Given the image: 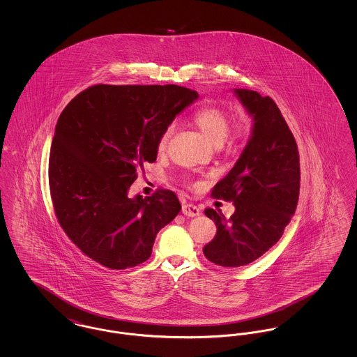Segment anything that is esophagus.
Returning <instances> with one entry per match:
<instances>
[{"instance_id":"esophagus-1","label":"esophagus","mask_w":357,"mask_h":357,"mask_svg":"<svg viewBox=\"0 0 357 357\" xmlns=\"http://www.w3.org/2000/svg\"><path fill=\"white\" fill-rule=\"evenodd\" d=\"M182 213L187 217H197L201 214V210L198 206L192 204H185L182 206Z\"/></svg>"}]
</instances>
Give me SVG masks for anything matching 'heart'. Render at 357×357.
Segmentation results:
<instances>
[{
    "label": "heart",
    "mask_w": 357,
    "mask_h": 357,
    "mask_svg": "<svg viewBox=\"0 0 357 357\" xmlns=\"http://www.w3.org/2000/svg\"><path fill=\"white\" fill-rule=\"evenodd\" d=\"M191 120L204 132V136L215 146H221L223 140L229 134L230 116H229V112L220 105L208 104V105H204V107L198 108L192 114ZM174 130H175V127H174V124H171L169 127H166L165 131L159 136V139H158V151L159 153L166 151L172 134H174ZM250 131H252L250 120H238L237 123L234 124L231 135H230L231 143L237 144V146L243 144L250 135ZM191 186H194V183H191Z\"/></svg>",
    "instance_id": "obj_1"
}]
</instances>
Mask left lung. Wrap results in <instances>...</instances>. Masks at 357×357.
Segmentation results:
<instances>
[{
    "mask_svg": "<svg viewBox=\"0 0 357 357\" xmlns=\"http://www.w3.org/2000/svg\"><path fill=\"white\" fill-rule=\"evenodd\" d=\"M234 93L253 116V132L211 195L233 202L236 211L226 218L221 210H204L215 222L217 234L204 245V255L223 268L248 265L275 245L296 211L300 194L297 143L277 104L250 89H234Z\"/></svg>",
    "mask_w": 357,
    "mask_h": 357,
    "instance_id": "8db88e82",
    "label": "left lung"
}]
</instances>
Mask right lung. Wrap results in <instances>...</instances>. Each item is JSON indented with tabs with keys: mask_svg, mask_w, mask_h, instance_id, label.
<instances>
[{
	"mask_svg": "<svg viewBox=\"0 0 357 357\" xmlns=\"http://www.w3.org/2000/svg\"><path fill=\"white\" fill-rule=\"evenodd\" d=\"M198 99L179 85H92L57 120L50 153V188L57 221L91 259L114 271L153 253L158 231L182 206L171 190L128 197L158 139Z\"/></svg>",
	"mask_w": 357,
	"mask_h": 357,
	"instance_id": "obj_1",
	"label": "right lung"
}]
</instances>
